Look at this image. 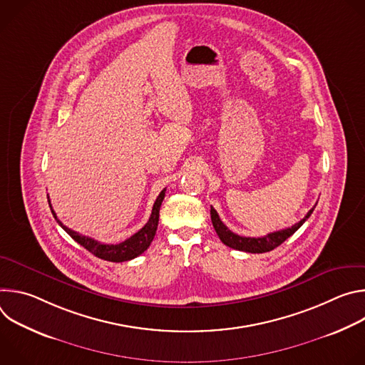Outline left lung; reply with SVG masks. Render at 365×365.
Segmentation results:
<instances>
[{
  "label": "left lung",
  "mask_w": 365,
  "mask_h": 365,
  "mask_svg": "<svg viewBox=\"0 0 365 365\" xmlns=\"http://www.w3.org/2000/svg\"><path fill=\"white\" fill-rule=\"evenodd\" d=\"M315 206L312 207V210L306 214V217L303 220H300L297 224H294L289 228L280 230V231L270 232L264 237H257V238L255 237H241V235L232 232L231 230H228V227L220 220L218 212L214 210L212 206H211V220H212V225H214L220 240L230 248H234L238 251H245V252H267V251L274 250L282 242H284L290 235H293L304 224V221L312 215V212H314V210H315Z\"/></svg>",
  "instance_id": "left-lung-1"
}]
</instances>
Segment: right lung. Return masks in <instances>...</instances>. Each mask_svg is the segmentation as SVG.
Masks as SVG:
<instances>
[{
	"label": "right lung",
	"instance_id": "right-lung-1",
	"mask_svg": "<svg viewBox=\"0 0 365 365\" xmlns=\"http://www.w3.org/2000/svg\"><path fill=\"white\" fill-rule=\"evenodd\" d=\"M165 193H166V189H163L160 192V195L158 196V199H155V202L153 205V210H151V215H150L147 224L140 231H137L134 235H131L130 238H127L125 241L118 242V244H103V242H99V241H96L91 237H85V235L68 228L66 225H63L58 220V217L53 211V207H51V205H50V200H48V205H50L51 214H53L58 224L78 244H81L83 248H86L89 252H92L95 257H98L101 259H107V262H113V263H123V262H128V259H133V258L138 257L140 254H143L150 247V244H151V241L155 235V231H158L159 211H160L162 202L165 199Z\"/></svg>",
	"mask_w": 365,
	"mask_h": 365
}]
</instances>
